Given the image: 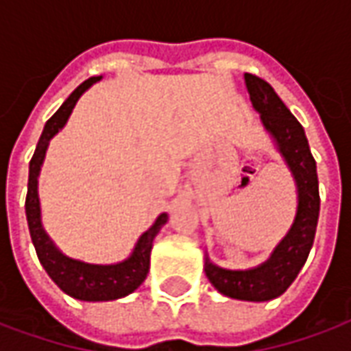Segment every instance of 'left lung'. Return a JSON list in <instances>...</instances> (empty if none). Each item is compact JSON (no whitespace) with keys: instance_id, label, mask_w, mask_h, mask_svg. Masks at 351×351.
<instances>
[{"instance_id":"obj_1","label":"left lung","mask_w":351,"mask_h":351,"mask_svg":"<svg viewBox=\"0 0 351 351\" xmlns=\"http://www.w3.org/2000/svg\"><path fill=\"white\" fill-rule=\"evenodd\" d=\"M252 108L281 154L296 184V215L293 226L276 245L269 258L249 269L220 268L205 252V276L220 295L247 302H266L283 295L310 254L319 218V182L302 125L279 99L271 85L245 73Z\"/></svg>"}]
</instances>
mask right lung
<instances>
[{
	"instance_id": "1",
	"label": "right lung",
	"mask_w": 351,
	"mask_h": 351,
	"mask_svg": "<svg viewBox=\"0 0 351 351\" xmlns=\"http://www.w3.org/2000/svg\"><path fill=\"white\" fill-rule=\"evenodd\" d=\"M102 80V75L90 77L83 82L72 95L64 100V104L56 110V114L49 119L43 133L39 136L38 146L30 161V175H28V195H26V218L30 228L32 243L36 247L38 258L41 266L45 268L49 278L64 291L66 295L83 302H106V300H117L123 296L131 295L142 285V281L148 276L150 269V252L154 247V239L159 234V230L167 224L169 215L161 213L156 222L152 224L144 234L138 237L133 252L121 262L116 264H89V262L70 258L68 254L60 251L45 232L41 224V205H39L38 178L41 173V165L47 154L49 142L68 121L72 114L75 102L80 100L85 90L93 83Z\"/></svg>"
}]
</instances>
